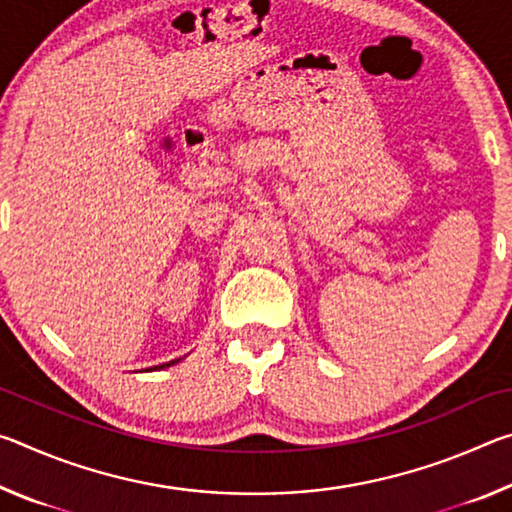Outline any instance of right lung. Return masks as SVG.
<instances>
[{
  "label": "right lung",
  "instance_id": "obj_1",
  "mask_svg": "<svg viewBox=\"0 0 512 512\" xmlns=\"http://www.w3.org/2000/svg\"><path fill=\"white\" fill-rule=\"evenodd\" d=\"M178 361H183V359H173V361H169V363H162V366H155V368H151V370H162V368H169V366H176Z\"/></svg>",
  "mask_w": 512,
  "mask_h": 512
}]
</instances>
